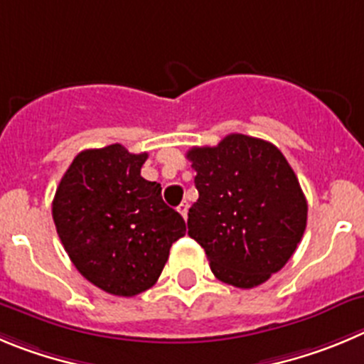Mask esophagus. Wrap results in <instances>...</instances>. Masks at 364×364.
Masks as SVG:
<instances>
[{
    "label": "esophagus",
    "mask_w": 364,
    "mask_h": 364,
    "mask_svg": "<svg viewBox=\"0 0 364 364\" xmlns=\"http://www.w3.org/2000/svg\"><path fill=\"white\" fill-rule=\"evenodd\" d=\"M178 212L181 213V215H183V219L186 220V217H188V203H186V201H183L181 205L178 206Z\"/></svg>",
    "instance_id": "obj_1"
}]
</instances>
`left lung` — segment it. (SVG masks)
<instances>
[{"instance_id": "8db88e82", "label": "left lung", "mask_w": 364, "mask_h": 364, "mask_svg": "<svg viewBox=\"0 0 364 364\" xmlns=\"http://www.w3.org/2000/svg\"><path fill=\"white\" fill-rule=\"evenodd\" d=\"M199 199L188 235L201 244L224 284L251 289L287 264L307 226L296 174L273 144L228 134L215 147L186 152Z\"/></svg>"}]
</instances>
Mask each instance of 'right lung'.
Returning <instances> with one entry per match:
<instances>
[{"mask_svg": "<svg viewBox=\"0 0 364 364\" xmlns=\"http://www.w3.org/2000/svg\"><path fill=\"white\" fill-rule=\"evenodd\" d=\"M147 152L124 145L79 152L57 186L52 215L73 266L98 289L134 296L156 284L185 220L141 178Z\"/></svg>", "mask_w": 364, "mask_h": 364, "instance_id": "add662e5", "label": "right lung"}]
</instances>
